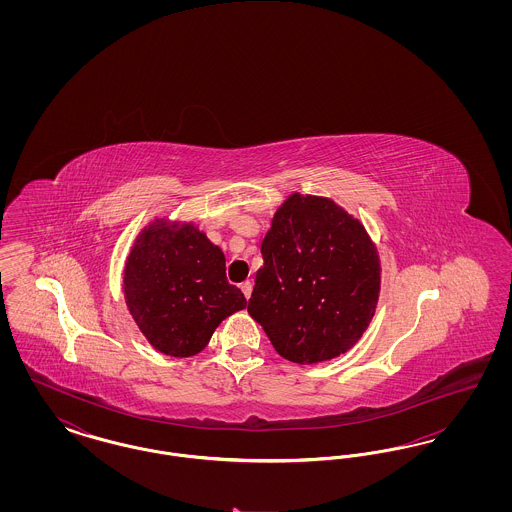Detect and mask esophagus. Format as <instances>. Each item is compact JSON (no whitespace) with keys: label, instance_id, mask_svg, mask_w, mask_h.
<instances>
[{"label":"esophagus","instance_id":"obj_1","mask_svg":"<svg viewBox=\"0 0 512 512\" xmlns=\"http://www.w3.org/2000/svg\"><path fill=\"white\" fill-rule=\"evenodd\" d=\"M240 288H242V292H244L245 299H249V297H251V292H253V284H251L249 280H245L244 284H242Z\"/></svg>","mask_w":512,"mask_h":512}]
</instances>
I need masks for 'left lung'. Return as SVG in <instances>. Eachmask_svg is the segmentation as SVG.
<instances>
[{
  "label": "left lung",
  "instance_id": "left-lung-1",
  "mask_svg": "<svg viewBox=\"0 0 512 512\" xmlns=\"http://www.w3.org/2000/svg\"><path fill=\"white\" fill-rule=\"evenodd\" d=\"M261 253L247 313L278 355L313 365L361 340L378 303L380 259L359 220L328 197L292 194Z\"/></svg>",
  "mask_w": 512,
  "mask_h": 512
}]
</instances>
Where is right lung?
Instances as JSON below:
<instances>
[{"instance_id": "add662e5", "label": "right lung", "mask_w": 512, "mask_h": 512, "mask_svg": "<svg viewBox=\"0 0 512 512\" xmlns=\"http://www.w3.org/2000/svg\"><path fill=\"white\" fill-rule=\"evenodd\" d=\"M122 286L146 340L171 357L203 351L220 322L247 305L226 280L222 249L192 222H149L128 253Z\"/></svg>"}]
</instances>
